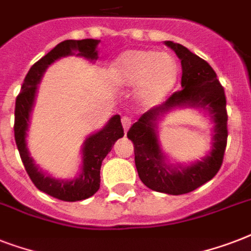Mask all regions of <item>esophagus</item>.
I'll use <instances>...</instances> for the list:
<instances>
[{
    "label": "esophagus",
    "instance_id": "1",
    "mask_svg": "<svg viewBox=\"0 0 251 251\" xmlns=\"http://www.w3.org/2000/svg\"><path fill=\"white\" fill-rule=\"evenodd\" d=\"M121 122H122V126H124V130H125V131H127L130 127V125H131V118L124 116V117L121 118Z\"/></svg>",
    "mask_w": 251,
    "mask_h": 251
}]
</instances>
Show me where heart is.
Masks as SVG:
<instances>
[{
    "label": "heart",
    "instance_id": "b5f03b06",
    "mask_svg": "<svg viewBox=\"0 0 251 251\" xmlns=\"http://www.w3.org/2000/svg\"><path fill=\"white\" fill-rule=\"evenodd\" d=\"M110 76L117 86L134 88L139 84L138 99L147 105L161 101L175 86L177 65L168 53L127 50L112 66Z\"/></svg>",
    "mask_w": 251,
    "mask_h": 251
}]
</instances>
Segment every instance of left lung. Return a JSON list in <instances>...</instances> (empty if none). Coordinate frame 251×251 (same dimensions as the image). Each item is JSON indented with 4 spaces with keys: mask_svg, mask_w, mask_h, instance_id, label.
I'll return each mask as SVG.
<instances>
[{
    "mask_svg": "<svg viewBox=\"0 0 251 251\" xmlns=\"http://www.w3.org/2000/svg\"><path fill=\"white\" fill-rule=\"evenodd\" d=\"M181 60L182 76L181 91H177L163 105L153 106L142 114L127 131V138L134 143L135 167L142 182L151 190L165 194L181 195L198 189L214 178L222 168L228 139V113L224 88L208 62L191 53L186 47L165 41ZM203 106L214 117V149L210 157L190 167L171 170L162 163L154 127L156 120L173 106Z\"/></svg>",
    "mask_w": 251,
    "mask_h": 251,
    "instance_id": "obj_1",
    "label": "left lung"
}]
</instances>
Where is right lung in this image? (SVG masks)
<instances>
[{
	"instance_id": "1",
	"label": "right lung",
	"mask_w": 251,
	"mask_h": 251,
	"mask_svg": "<svg viewBox=\"0 0 251 251\" xmlns=\"http://www.w3.org/2000/svg\"><path fill=\"white\" fill-rule=\"evenodd\" d=\"M99 40L95 39H84V40H65L56 45L43 58L35 62L29 69L25 82L22 84V91L18 94L15 100V121H14V135L17 143L18 151L23 161L27 175L33 182V185L45 194L53 198L65 201V202H75L90 198L99 190L100 187V168L101 161L108 155L114 142L118 138L124 137V127H122L120 116L110 118L108 125L99 133L91 135L84 142L83 147V167L82 175L73 181H57L50 178L44 173H41L32 163L29 157L27 147H25V131L28 127L29 113L32 110L33 100L36 95L37 83L45 69L48 68L53 61L64 56L72 54L74 49L79 50L80 56H84L90 60L98 58L96 45Z\"/></svg>"
}]
</instances>
